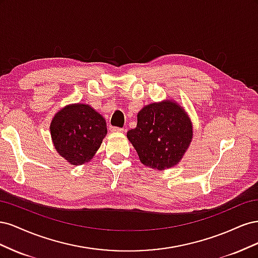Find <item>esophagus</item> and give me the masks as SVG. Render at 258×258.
<instances>
[{"mask_svg": "<svg viewBox=\"0 0 258 258\" xmlns=\"http://www.w3.org/2000/svg\"><path fill=\"white\" fill-rule=\"evenodd\" d=\"M110 130L113 132H122L123 128H119V127H110Z\"/></svg>", "mask_w": 258, "mask_h": 258, "instance_id": "1", "label": "esophagus"}]
</instances>
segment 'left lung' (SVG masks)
Wrapping results in <instances>:
<instances>
[{
    "instance_id": "left-lung-1",
    "label": "left lung",
    "mask_w": 258,
    "mask_h": 258,
    "mask_svg": "<svg viewBox=\"0 0 258 258\" xmlns=\"http://www.w3.org/2000/svg\"><path fill=\"white\" fill-rule=\"evenodd\" d=\"M143 165L165 170L177 165L192 138L188 116L181 106L165 101L146 105L138 113L137 128L128 131Z\"/></svg>"
}]
</instances>
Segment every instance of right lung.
<instances>
[{
	"mask_svg": "<svg viewBox=\"0 0 258 258\" xmlns=\"http://www.w3.org/2000/svg\"><path fill=\"white\" fill-rule=\"evenodd\" d=\"M103 117L86 104H71L56 114L50 123L51 139L59 155L74 166L88 161L106 136Z\"/></svg>",
	"mask_w": 258,
	"mask_h": 258,
	"instance_id": "1",
	"label": "right lung"
}]
</instances>
